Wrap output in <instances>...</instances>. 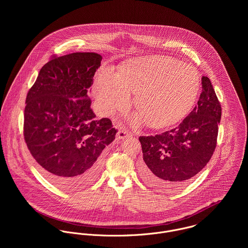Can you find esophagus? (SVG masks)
<instances>
[{
	"label": "esophagus",
	"mask_w": 248,
	"mask_h": 248,
	"mask_svg": "<svg viewBox=\"0 0 248 248\" xmlns=\"http://www.w3.org/2000/svg\"><path fill=\"white\" fill-rule=\"evenodd\" d=\"M128 137H130V134L126 130H119L117 133V139L118 140H125Z\"/></svg>",
	"instance_id": "obj_1"
}]
</instances>
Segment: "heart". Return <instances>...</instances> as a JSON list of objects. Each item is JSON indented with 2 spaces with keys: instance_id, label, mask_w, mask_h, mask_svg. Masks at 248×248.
I'll return each instance as SVG.
<instances>
[{
  "instance_id": "1",
  "label": "heart",
  "mask_w": 248,
  "mask_h": 248,
  "mask_svg": "<svg viewBox=\"0 0 248 248\" xmlns=\"http://www.w3.org/2000/svg\"><path fill=\"white\" fill-rule=\"evenodd\" d=\"M201 90L196 68L169 56L149 55L126 61L119 72L102 67L93 94L107 114L122 111L135 94V108L153 129H166L185 118Z\"/></svg>"
}]
</instances>
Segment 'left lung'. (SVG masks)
<instances>
[{
  "label": "left lung",
  "mask_w": 248,
  "mask_h": 248,
  "mask_svg": "<svg viewBox=\"0 0 248 248\" xmlns=\"http://www.w3.org/2000/svg\"><path fill=\"white\" fill-rule=\"evenodd\" d=\"M202 85L198 106L177 128L140 138L142 177L159 191L181 187L205 167L215 151L221 107L207 76H202Z\"/></svg>",
  "instance_id": "1"
}]
</instances>
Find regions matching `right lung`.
<instances>
[{"label":"right lung","instance_id":"right-lung-1","mask_svg":"<svg viewBox=\"0 0 248 248\" xmlns=\"http://www.w3.org/2000/svg\"><path fill=\"white\" fill-rule=\"evenodd\" d=\"M101 60L94 52L53 56L27 95L25 141L42 173L66 190L97 178L100 155L115 139L111 121L95 119L88 96Z\"/></svg>","mask_w":248,"mask_h":248}]
</instances>
